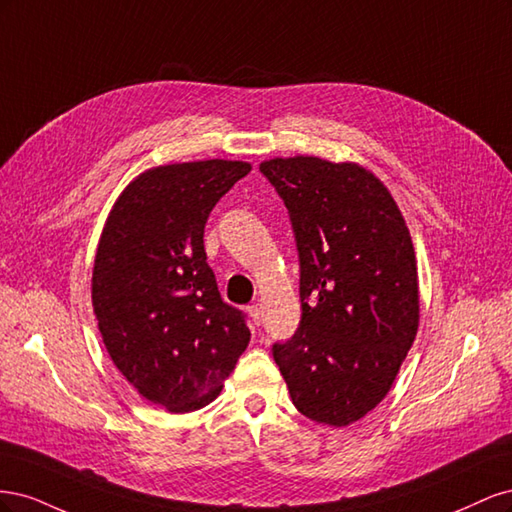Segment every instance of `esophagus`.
<instances>
[{"instance_id":"esophagus-1","label":"esophagus","mask_w":512,"mask_h":512,"mask_svg":"<svg viewBox=\"0 0 512 512\" xmlns=\"http://www.w3.org/2000/svg\"><path fill=\"white\" fill-rule=\"evenodd\" d=\"M247 314H250L252 322H254V324H256V327H258V324H260V318H262V312H260V307H258V305H250V307H247Z\"/></svg>"}]
</instances>
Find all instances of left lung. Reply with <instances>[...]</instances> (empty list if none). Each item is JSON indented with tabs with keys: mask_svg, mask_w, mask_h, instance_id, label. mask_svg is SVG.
Wrapping results in <instances>:
<instances>
[{
	"mask_svg": "<svg viewBox=\"0 0 512 512\" xmlns=\"http://www.w3.org/2000/svg\"><path fill=\"white\" fill-rule=\"evenodd\" d=\"M290 213L301 324L273 359L292 404L346 427L391 391L418 331L410 230L386 185L354 162L314 156L260 164Z\"/></svg>",
	"mask_w": 512,
	"mask_h": 512,
	"instance_id": "8db88e82",
	"label": "left lung"
}]
</instances>
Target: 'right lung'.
Returning <instances> with one entry per match:
<instances>
[{
    "label": "right lung",
    "instance_id": "obj_1",
    "mask_svg": "<svg viewBox=\"0 0 512 512\" xmlns=\"http://www.w3.org/2000/svg\"><path fill=\"white\" fill-rule=\"evenodd\" d=\"M250 170L239 160L149 168L106 218L91 275L102 342L123 378L168 412L211 404L250 344L203 241L211 209Z\"/></svg>",
    "mask_w": 512,
    "mask_h": 512
}]
</instances>
